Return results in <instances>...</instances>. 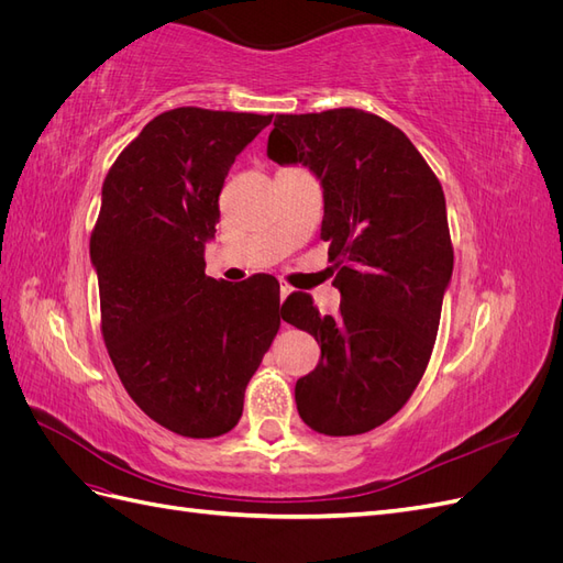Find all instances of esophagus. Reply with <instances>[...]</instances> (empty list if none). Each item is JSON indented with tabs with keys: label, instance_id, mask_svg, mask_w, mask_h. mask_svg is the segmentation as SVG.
I'll return each instance as SVG.
<instances>
[{
	"label": "esophagus",
	"instance_id": "esophagus-1",
	"mask_svg": "<svg viewBox=\"0 0 563 563\" xmlns=\"http://www.w3.org/2000/svg\"><path fill=\"white\" fill-rule=\"evenodd\" d=\"M291 294H294V288L288 286V284H282V286H279V300H282V302H284L288 296H291Z\"/></svg>",
	"mask_w": 563,
	"mask_h": 563
}]
</instances>
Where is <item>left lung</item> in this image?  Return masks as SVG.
Returning <instances> with one entry per match:
<instances>
[{
    "instance_id": "8db88e82",
    "label": "left lung",
    "mask_w": 563,
    "mask_h": 563,
    "mask_svg": "<svg viewBox=\"0 0 563 563\" xmlns=\"http://www.w3.org/2000/svg\"><path fill=\"white\" fill-rule=\"evenodd\" d=\"M267 157L310 168L321 240L344 263L338 317H321L308 294L282 305L321 347L296 383L298 413L321 434H364L399 411L430 362L453 275L444 190L404 131L354 108L277 114Z\"/></svg>"
}]
</instances>
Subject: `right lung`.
I'll list each match as a JSON object with an SVG mask.
<instances>
[{
    "label": "right lung",
    "instance_id": "obj_1",
    "mask_svg": "<svg viewBox=\"0 0 563 563\" xmlns=\"http://www.w3.org/2000/svg\"><path fill=\"white\" fill-rule=\"evenodd\" d=\"M272 114L162 112L112 164L91 234L103 338L129 397L162 428L211 439L242 418L244 391L279 331V282L203 275L218 197Z\"/></svg>",
    "mask_w": 563,
    "mask_h": 563
}]
</instances>
